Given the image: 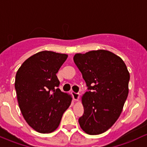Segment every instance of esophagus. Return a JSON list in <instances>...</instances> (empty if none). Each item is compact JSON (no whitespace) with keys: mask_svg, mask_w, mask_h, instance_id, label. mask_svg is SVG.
Returning <instances> with one entry per match:
<instances>
[{"mask_svg":"<svg viewBox=\"0 0 147 147\" xmlns=\"http://www.w3.org/2000/svg\"><path fill=\"white\" fill-rule=\"evenodd\" d=\"M72 94H73V97H74V100L75 101H78V99H79V96H80V94L78 93H75V92H73L72 93Z\"/></svg>","mask_w":147,"mask_h":147,"instance_id":"obj_1","label":"esophagus"}]
</instances>
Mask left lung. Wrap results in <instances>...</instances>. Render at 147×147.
Masks as SVG:
<instances>
[{
    "instance_id": "obj_1",
    "label": "left lung",
    "mask_w": 147,
    "mask_h": 147,
    "mask_svg": "<svg viewBox=\"0 0 147 147\" xmlns=\"http://www.w3.org/2000/svg\"><path fill=\"white\" fill-rule=\"evenodd\" d=\"M74 61L89 90L81 98L84 113L78 119L80 127L90 135L102 134L122 111L129 93L127 68L120 57L104 49L76 54Z\"/></svg>"
}]
</instances>
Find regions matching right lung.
Segmentation results:
<instances>
[{
	"label": "right lung",
	"instance_id": "obj_1",
	"mask_svg": "<svg viewBox=\"0 0 147 147\" xmlns=\"http://www.w3.org/2000/svg\"><path fill=\"white\" fill-rule=\"evenodd\" d=\"M67 57L66 54L40 51L25 60L16 73L20 109L27 123L38 132L57 129L71 103V96L57 88L60 83L56 75Z\"/></svg>",
	"mask_w": 147,
	"mask_h": 147
}]
</instances>
